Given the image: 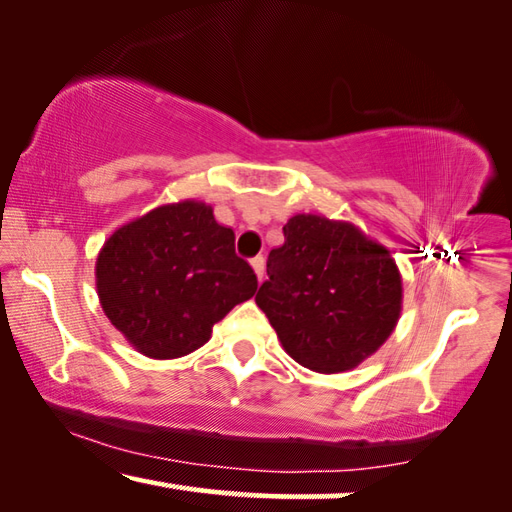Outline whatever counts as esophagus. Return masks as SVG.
I'll return each instance as SVG.
<instances>
[{"instance_id":"obj_1","label":"esophagus","mask_w":512,"mask_h":512,"mask_svg":"<svg viewBox=\"0 0 512 512\" xmlns=\"http://www.w3.org/2000/svg\"><path fill=\"white\" fill-rule=\"evenodd\" d=\"M251 267H254L258 281H263V277H265V258L263 256L251 258Z\"/></svg>"}]
</instances>
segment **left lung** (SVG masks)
<instances>
[{
  "label": "left lung",
  "mask_w": 512,
  "mask_h": 512,
  "mask_svg": "<svg viewBox=\"0 0 512 512\" xmlns=\"http://www.w3.org/2000/svg\"><path fill=\"white\" fill-rule=\"evenodd\" d=\"M267 256L256 304L283 350L316 373L359 366L391 336L403 309V279L389 249L355 224L295 215Z\"/></svg>",
  "instance_id": "left-lung-1"
}]
</instances>
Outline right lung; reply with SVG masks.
<instances>
[{
    "label": "right lung",
    "mask_w": 512,
    "mask_h": 512,
    "mask_svg": "<svg viewBox=\"0 0 512 512\" xmlns=\"http://www.w3.org/2000/svg\"><path fill=\"white\" fill-rule=\"evenodd\" d=\"M109 322L151 359H176L208 343L212 325L254 297L251 265L233 229L201 201L160 206L109 235L96 261Z\"/></svg>",
    "instance_id": "add662e5"
}]
</instances>
